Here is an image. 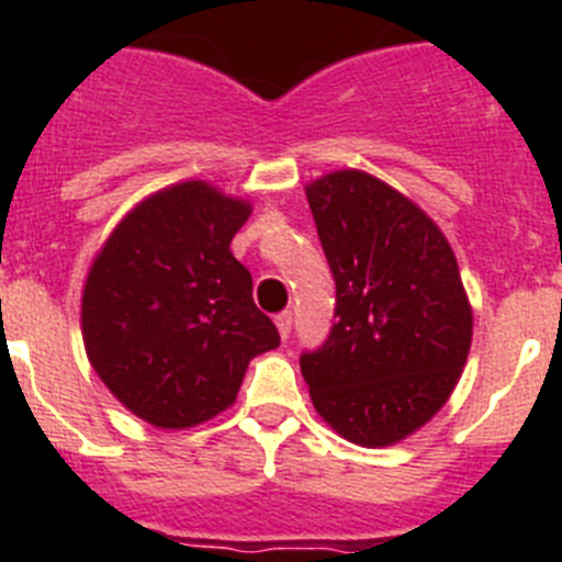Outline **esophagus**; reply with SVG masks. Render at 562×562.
Wrapping results in <instances>:
<instances>
[{"label": "esophagus", "mask_w": 562, "mask_h": 562, "mask_svg": "<svg viewBox=\"0 0 562 562\" xmlns=\"http://www.w3.org/2000/svg\"><path fill=\"white\" fill-rule=\"evenodd\" d=\"M276 326H278V331H281V337H290V331H292V312H278L276 315Z\"/></svg>", "instance_id": "obj_1"}]
</instances>
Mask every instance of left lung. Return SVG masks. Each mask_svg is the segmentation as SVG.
Returning a JSON list of instances; mask_svg holds the SVG:
<instances>
[{
    "label": "left lung",
    "mask_w": 562,
    "mask_h": 562,
    "mask_svg": "<svg viewBox=\"0 0 562 562\" xmlns=\"http://www.w3.org/2000/svg\"><path fill=\"white\" fill-rule=\"evenodd\" d=\"M335 276V326L301 355L312 405L342 439L396 445L448 402L473 340V310L445 233L366 171L306 186Z\"/></svg>",
    "instance_id": "left-lung-1"
}]
</instances>
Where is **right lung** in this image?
Here are the masks:
<instances>
[{"label": "right lung", "mask_w": 562, "mask_h": 562, "mask_svg": "<svg viewBox=\"0 0 562 562\" xmlns=\"http://www.w3.org/2000/svg\"><path fill=\"white\" fill-rule=\"evenodd\" d=\"M250 211L202 180L177 182L132 207L89 267V362L154 428H193L231 408L247 362L281 342L231 252Z\"/></svg>", "instance_id": "right-lung-1"}]
</instances>
